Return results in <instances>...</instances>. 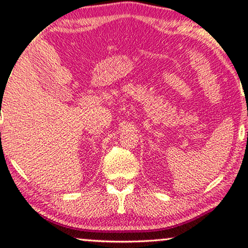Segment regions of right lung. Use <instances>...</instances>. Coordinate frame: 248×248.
<instances>
[{
  "label": "right lung",
  "mask_w": 248,
  "mask_h": 248,
  "mask_svg": "<svg viewBox=\"0 0 248 248\" xmlns=\"http://www.w3.org/2000/svg\"><path fill=\"white\" fill-rule=\"evenodd\" d=\"M1 98H2V96H1Z\"/></svg>",
  "instance_id": "right-lung-1"
}]
</instances>
